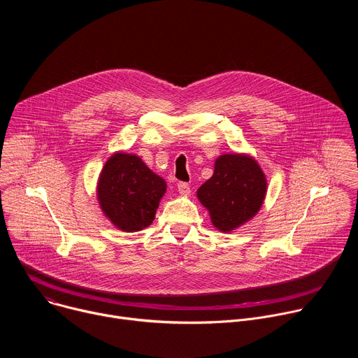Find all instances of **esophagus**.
Wrapping results in <instances>:
<instances>
[{
    "label": "esophagus",
    "instance_id": "obj_1",
    "mask_svg": "<svg viewBox=\"0 0 358 358\" xmlns=\"http://www.w3.org/2000/svg\"><path fill=\"white\" fill-rule=\"evenodd\" d=\"M177 188H178V192L181 194V195H189L191 194V189H189V184L188 182H178V185H177Z\"/></svg>",
    "mask_w": 358,
    "mask_h": 358
}]
</instances>
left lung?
Segmentation results:
<instances>
[{"instance_id":"obj_1","label":"left lung","mask_w":358,"mask_h":358,"mask_svg":"<svg viewBox=\"0 0 358 358\" xmlns=\"http://www.w3.org/2000/svg\"><path fill=\"white\" fill-rule=\"evenodd\" d=\"M266 191L268 181L258 162L235 152L215 160L214 174L198 188L196 198L218 231L232 232L259 213Z\"/></svg>"}]
</instances>
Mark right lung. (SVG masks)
Segmentation results:
<instances>
[{
  "label": "right lung",
  "instance_id": "right-lung-1",
  "mask_svg": "<svg viewBox=\"0 0 358 358\" xmlns=\"http://www.w3.org/2000/svg\"><path fill=\"white\" fill-rule=\"evenodd\" d=\"M166 181L130 152L116 151L100 171L96 194L100 210L120 231L137 232L155 221Z\"/></svg>",
  "mask_w": 358,
  "mask_h": 358
}]
</instances>
